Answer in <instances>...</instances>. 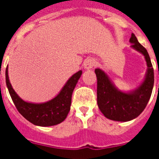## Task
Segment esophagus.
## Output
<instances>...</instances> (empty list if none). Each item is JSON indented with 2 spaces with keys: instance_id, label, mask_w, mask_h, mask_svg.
<instances>
[{
  "instance_id": "34e87169",
  "label": "esophagus",
  "mask_w": 159,
  "mask_h": 159,
  "mask_svg": "<svg viewBox=\"0 0 159 159\" xmlns=\"http://www.w3.org/2000/svg\"><path fill=\"white\" fill-rule=\"evenodd\" d=\"M95 65H96V62H95V60L93 58H87L84 61V63H83L84 68L87 70L92 69Z\"/></svg>"
}]
</instances>
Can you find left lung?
Masks as SVG:
<instances>
[{
    "label": "left lung",
    "instance_id": "1",
    "mask_svg": "<svg viewBox=\"0 0 159 159\" xmlns=\"http://www.w3.org/2000/svg\"><path fill=\"white\" fill-rule=\"evenodd\" d=\"M129 43L130 48L144 57L147 64L144 78L138 87L128 92L121 91L103 70L95 69L97 77V105L105 117L111 120L126 122L137 118L145 109L153 91L154 75L149 55L134 34H131Z\"/></svg>",
    "mask_w": 159,
    "mask_h": 159
}]
</instances>
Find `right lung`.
Returning <instances> with one entry per match:
<instances>
[{
  "instance_id": "add662e5",
  "label": "right lung",
  "mask_w": 159,
  "mask_h": 159,
  "mask_svg": "<svg viewBox=\"0 0 159 159\" xmlns=\"http://www.w3.org/2000/svg\"><path fill=\"white\" fill-rule=\"evenodd\" d=\"M82 73V70L67 80L57 96L42 103L28 102L21 99L11 86L8 76V67L6 70V82L11 99L18 111L34 125L47 127L58 125L67 118L72 103V95Z\"/></svg>"
}]
</instances>
